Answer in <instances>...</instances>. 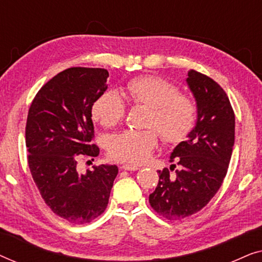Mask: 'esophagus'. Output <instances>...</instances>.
Returning <instances> with one entry per match:
<instances>
[{
  "instance_id": "esophagus-1",
  "label": "esophagus",
  "mask_w": 262,
  "mask_h": 262,
  "mask_svg": "<svg viewBox=\"0 0 262 262\" xmlns=\"http://www.w3.org/2000/svg\"><path fill=\"white\" fill-rule=\"evenodd\" d=\"M121 169L124 170H130V171H135V170H138L139 167L138 166H135V164H123L121 166Z\"/></svg>"
}]
</instances>
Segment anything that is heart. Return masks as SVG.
I'll return each instance as SVG.
<instances>
[{
	"label": "heart",
	"mask_w": 262,
	"mask_h": 262,
	"mask_svg": "<svg viewBox=\"0 0 262 262\" xmlns=\"http://www.w3.org/2000/svg\"><path fill=\"white\" fill-rule=\"evenodd\" d=\"M131 101L150 107L148 125L157 128L168 144H179L194 127L196 106L189 96L169 81L152 75L136 77L126 85ZM126 103L116 91L100 94L92 106V116L102 126L113 127L124 119ZM159 142L156 130H126L111 138L108 154L121 162L142 163L151 155Z\"/></svg>",
	"instance_id": "1"
}]
</instances>
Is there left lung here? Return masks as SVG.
Wrapping results in <instances>:
<instances>
[{"mask_svg":"<svg viewBox=\"0 0 262 262\" xmlns=\"http://www.w3.org/2000/svg\"><path fill=\"white\" fill-rule=\"evenodd\" d=\"M189 89L196 101L195 126L187 139L170 155L179 169L159 170V184L149 195L157 213L169 221H181L207 205L223 184L235 142V114L224 89L195 70L187 74Z\"/></svg>","mask_w":262,"mask_h":262,"instance_id":"obj_1","label":"left lung"}]
</instances>
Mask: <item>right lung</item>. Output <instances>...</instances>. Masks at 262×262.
Returning <instances> with one entry per match:
<instances>
[{
  "label": "right lung",
  "instance_id": "right-lung-1",
  "mask_svg": "<svg viewBox=\"0 0 262 262\" xmlns=\"http://www.w3.org/2000/svg\"><path fill=\"white\" fill-rule=\"evenodd\" d=\"M108 71L69 68L42 85L28 110L26 146L32 178L46 205L74 224L106 210L118 167L101 164L78 173L77 157L99 155L93 144L92 106L107 89Z\"/></svg>",
  "mask_w": 262,
  "mask_h": 262
}]
</instances>
